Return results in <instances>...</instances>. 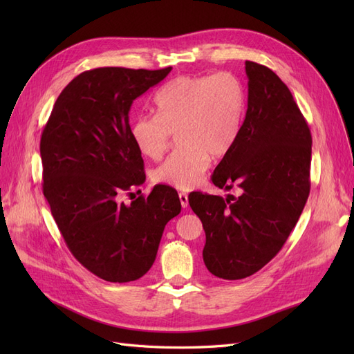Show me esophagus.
<instances>
[{
    "mask_svg": "<svg viewBox=\"0 0 354 354\" xmlns=\"http://www.w3.org/2000/svg\"><path fill=\"white\" fill-rule=\"evenodd\" d=\"M178 199H180L181 207L187 208V205H189V196H187V194H185V192H180V194H178Z\"/></svg>",
    "mask_w": 354,
    "mask_h": 354,
    "instance_id": "1",
    "label": "esophagus"
}]
</instances>
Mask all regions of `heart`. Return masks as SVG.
I'll return each instance as SVG.
<instances>
[{"label":"heart","instance_id":"heart-1","mask_svg":"<svg viewBox=\"0 0 354 354\" xmlns=\"http://www.w3.org/2000/svg\"><path fill=\"white\" fill-rule=\"evenodd\" d=\"M153 103L156 115H140L131 122L136 147L143 156L159 159L178 130L181 149L153 171V180L178 190L198 187L211 155H226L238 140L246 106L241 80L226 71L180 77L160 88Z\"/></svg>","mask_w":354,"mask_h":354}]
</instances>
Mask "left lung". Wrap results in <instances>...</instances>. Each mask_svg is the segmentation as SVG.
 I'll return each instance as SVG.
<instances>
[{
	"label": "left lung",
	"mask_w": 354,
	"mask_h": 354,
	"mask_svg": "<svg viewBox=\"0 0 354 354\" xmlns=\"http://www.w3.org/2000/svg\"><path fill=\"white\" fill-rule=\"evenodd\" d=\"M245 72V120L211 177L241 195H189L207 236L203 263L227 281L254 274L282 250L310 194L312 134L301 111L272 69L246 60Z\"/></svg>",
	"instance_id": "obj_1"
}]
</instances>
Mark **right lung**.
<instances>
[{
  "label": "right lung",
  "instance_id": "1",
  "mask_svg": "<svg viewBox=\"0 0 354 354\" xmlns=\"http://www.w3.org/2000/svg\"><path fill=\"white\" fill-rule=\"evenodd\" d=\"M158 71L97 68L73 78L41 136L42 192L69 251L108 282H131L151 269L165 224L178 216L177 192L164 185L130 205L122 192L145 183L130 133L133 102L162 81Z\"/></svg>",
  "mask_w": 354,
  "mask_h": 354
}]
</instances>
